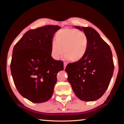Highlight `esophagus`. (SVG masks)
Returning a JSON list of instances; mask_svg holds the SVG:
<instances>
[{"instance_id": "34e87169", "label": "esophagus", "mask_w": 124, "mask_h": 124, "mask_svg": "<svg viewBox=\"0 0 124 124\" xmlns=\"http://www.w3.org/2000/svg\"><path fill=\"white\" fill-rule=\"evenodd\" d=\"M66 66H67V63H66L64 62V69L66 68Z\"/></svg>"}]
</instances>
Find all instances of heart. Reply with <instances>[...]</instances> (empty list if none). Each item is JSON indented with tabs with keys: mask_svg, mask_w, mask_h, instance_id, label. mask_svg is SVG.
<instances>
[{
	"mask_svg": "<svg viewBox=\"0 0 124 124\" xmlns=\"http://www.w3.org/2000/svg\"><path fill=\"white\" fill-rule=\"evenodd\" d=\"M56 41L51 43V54L58 60L64 54L73 62L82 60L87 53L89 40L86 34L76 29L64 28L58 31Z\"/></svg>",
	"mask_w": 124,
	"mask_h": 124,
	"instance_id": "1",
	"label": "heart"
}]
</instances>
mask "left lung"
<instances>
[{
  "label": "left lung",
  "instance_id": "1",
  "mask_svg": "<svg viewBox=\"0 0 124 124\" xmlns=\"http://www.w3.org/2000/svg\"><path fill=\"white\" fill-rule=\"evenodd\" d=\"M89 38V46L80 61L67 64L65 71L77 97L84 101L99 99L106 91L114 72L110 47L91 27L75 26Z\"/></svg>",
  "mask_w": 124,
  "mask_h": 124
}]
</instances>
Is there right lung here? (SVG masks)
<instances>
[{"label":"right lung","mask_w":124,"mask_h":124,"mask_svg":"<svg viewBox=\"0 0 124 124\" xmlns=\"http://www.w3.org/2000/svg\"><path fill=\"white\" fill-rule=\"evenodd\" d=\"M61 28L47 25L25 33L12 51L10 70L15 85L23 97L34 103L50 99L62 61L51 57L54 35Z\"/></svg>","instance_id":"1"}]
</instances>
